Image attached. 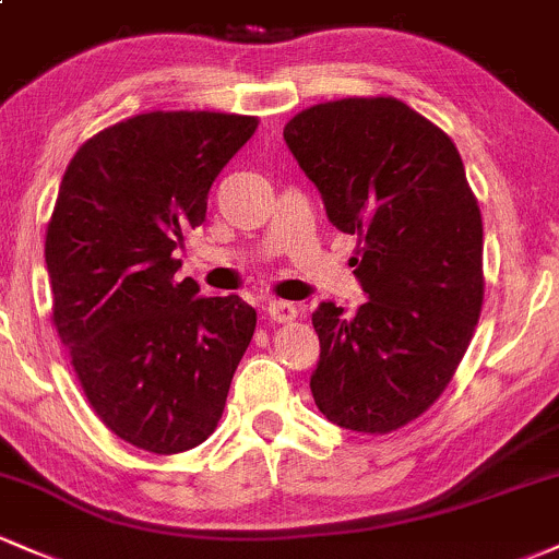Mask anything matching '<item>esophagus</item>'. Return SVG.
I'll use <instances>...</instances> for the list:
<instances>
[{"instance_id": "34e87169", "label": "esophagus", "mask_w": 559, "mask_h": 559, "mask_svg": "<svg viewBox=\"0 0 559 559\" xmlns=\"http://www.w3.org/2000/svg\"><path fill=\"white\" fill-rule=\"evenodd\" d=\"M267 312L275 323H289L297 318V308H294L292 302H284V299H273V302H267Z\"/></svg>"}]
</instances>
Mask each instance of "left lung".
Masks as SVG:
<instances>
[{
	"instance_id": "8db88e82",
	"label": "left lung",
	"mask_w": 559,
	"mask_h": 559,
	"mask_svg": "<svg viewBox=\"0 0 559 559\" xmlns=\"http://www.w3.org/2000/svg\"><path fill=\"white\" fill-rule=\"evenodd\" d=\"M284 140L329 223L358 236L349 265L369 297L312 312V397L336 427L392 432L438 401L480 318L483 219L462 156L395 97L312 106Z\"/></svg>"
}]
</instances>
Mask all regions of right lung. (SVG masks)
Masks as SVG:
<instances>
[{"label": "right lung", "mask_w": 559, "mask_h": 559, "mask_svg": "<svg viewBox=\"0 0 559 559\" xmlns=\"http://www.w3.org/2000/svg\"><path fill=\"white\" fill-rule=\"evenodd\" d=\"M254 116L153 110L71 158L47 228L52 321L110 432L151 453L195 449L217 427L257 312L177 281V249Z\"/></svg>", "instance_id": "1"}]
</instances>
